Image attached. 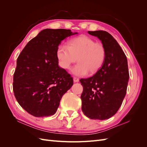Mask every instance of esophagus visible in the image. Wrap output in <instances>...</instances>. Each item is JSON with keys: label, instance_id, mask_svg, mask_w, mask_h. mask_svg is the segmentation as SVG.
<instances>
[{"label": "esophagus", "instance_id": "1", "mask_svg": "<svg viewBox=\"0 0 147 147\" xmlns=\"http://www.w3.org/2000/svg\"><path fill=\"white\" fill-rule=\"evenodd\" d=\"M74 82H79V78L77 77H74Z\"/></svg>", "mask_w": 147, "mask_h": 147}]
</instances>
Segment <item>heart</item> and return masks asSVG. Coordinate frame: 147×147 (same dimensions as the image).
Masks as SVG:
<instances>
[{
  "instance_id": "heart-1",
  "label": "heart",
  "mask_w": 147,
  "mask_h": 147,
  "mask_svg": "<svg viewBox=\"0 0 147 147\" xmlns=\"http://www.w3.org/2000/svg\"><path fill=\"white\" fill-rule=\"evenodd\" d=\"M56 55L61 67L69 69L77 60L78 63L72 69V72L77 76H84L88 72H97L103 64L106 56V50L100 42L82 35L69 41L68 46L60 45Z\"/></svg>"
}]
</instances>
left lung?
<instances>
[{"instance_id": "1", "label": "left lung", "mask_w": 147, "mask_h": 147, "mask_svg": "<svg viewBox=\"0 0 147 147\" xmlns=\"http://www.w3.org/2000/svg\"><path fill=\"white\" fill-rule=\"evenodd\" d=\"M88 32L101 40L106 56L94 75L80 80L83 88L82 110L89 118L104 120L118 112L125 97L129 78L127 61L112 35L104 30Z\"/></svg>"}]
</instances>
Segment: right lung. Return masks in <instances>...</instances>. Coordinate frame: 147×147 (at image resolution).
<instances>
[{
  "label": "right lung",
  "instance_id": "right-lung-1",
  "mask_svg": "<svg viewBox=\"0 0 147 147\" xmlns=\"http://www.w3.org/2000/svg\"><path fill=\"white\" fill-rule=\"evenodd\" d=\"M76 34L70 29H44L21 52L13 90L18 102L29 114L35 117L54 115L62 97L73 85L72 77L58 66L56 52L63 40Z\"/></svg>",
  "mask_w": 147,
  "mask_h": 147
}]
</instances>
